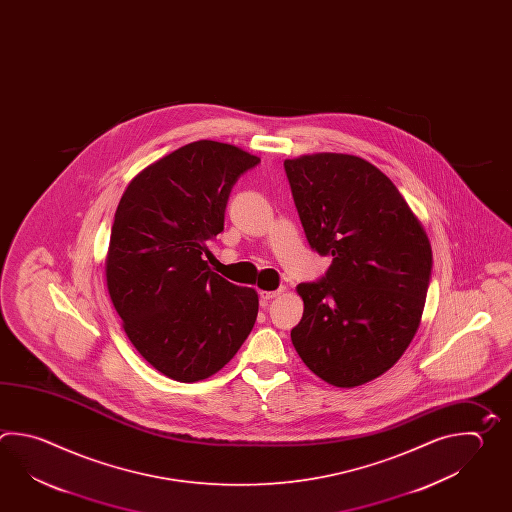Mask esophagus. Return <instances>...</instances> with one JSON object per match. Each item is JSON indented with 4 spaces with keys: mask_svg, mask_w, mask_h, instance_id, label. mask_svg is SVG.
<instances>
[{
    "mask_svg": "<svg viewBox=\"0 0 512 512\" xmlns=\"http://www.w3.org/2000/svg\"><path fill=\"white\" fill-rule=\"evenodd\" d=\"M284 292V288H279V290H273V292H261L259 293V297H261V303L266 304L268 301H272L275 299L277 295H281Z\"/></svg>",
    "mask_w": 512,
    "mask_h": 512,
    "instance_id": "obj_1",
    "label": "esophagus"
}]
</instances>
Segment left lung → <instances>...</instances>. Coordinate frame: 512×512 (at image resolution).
<instances>
[{
  "mask_svg": "<svg viewBox=\"0 0 512 512\" xmlns=\"http://www.w3.org/2000/svg\"><path fill=\"white\" fill-rule=\"evenodd\" d=\"M293 202L313 251L332 264L301 282L292 343L315 376L341 388L385 374L418 330L432 277L427 233L392 180L363 158L286 160Z\"/></svg>",
  "mask_w": 512,
  "mask_h": 512,
  "instance_id": "left-lung-1",
  "label": "left lung"
}]
</instances>
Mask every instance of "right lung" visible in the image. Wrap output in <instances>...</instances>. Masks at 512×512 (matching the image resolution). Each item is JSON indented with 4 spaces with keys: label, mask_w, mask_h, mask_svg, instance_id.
<instances>
[{
    "label": "right lung",
    "mask_w": 512,
    "mask_h": 512,
    "mask_svg": "<svg viewBox=\"0 0 512 512\" xmlns=\"http://www.w3.org/2000/svg\"><path fill=\"white\" fill-rule=\"evenodd\" d=\"M259 162L239 147L199 140L133 178L116 208L107 290L129 341L175 381L217 374L257 319V292L211 272L202 255L224 230L231 189Z\"/></svg>",
    "instance_id": "add662e5"
}]
</instances>
